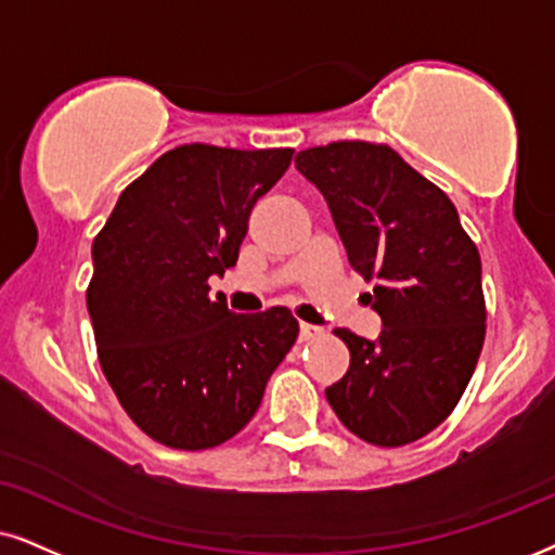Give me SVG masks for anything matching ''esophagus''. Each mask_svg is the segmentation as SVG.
Instances as JSON below:
<instances>
[{
    "label": "esophagus",
    "mask_w": 555,
    "mask_h": 555,
    "mask_svg": "<svg viewBox=\"0 0 555 555\" xmlns=\"http://www.w3.org/2000/svg\"><path fill=\"white\" fill-rule=\"evenodd\" d=\"M325 335V330L318 327V325H310V322H301L299 325V338L301 340H318Z\"/></svg>",
    "instance_id": "1"
}]
</instances>
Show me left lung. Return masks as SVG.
Masks as SVG:
<instances>
[{
    "mask_svg": "<svg viewBox=\"0 0 555 555\" xmlns=\"http://www.w3.org/2000/svg\"><path fill=\"white\" fill-rule=\"evenodd\" d=\"M297 168L327 199L353 271L374 282L384 322L378 340L333 330L350 366L327 402L371 446L420 440L455 410L487 335L476 243L443 189L389 145L338 140L301 151Z\"/></svg>",
    "mask_w": 555,
    "mask_h": 555,
    "instance_id": "1",
    "label": "left lung"
}]
</instances>
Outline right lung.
<instances>
[{
  "instance_id": "add662e5",
  "label": "right lung",
  "mask_w": 555,
  "mask_h": 555,
  "mask_svg": "<svg viewBox=\"0 0 555 555\" xmlns=\"http://www.w3.org/2000/svg\"><path fill=\"white\" fill-rule=\"evenodd\" d=\"M292 149L179 145L125 186L91 245L87 307L117 402L149 438L205 451L250 423L299 335L286 307L256 314L209 297L235 266L250 209Z\"/></svg>"
}]
</instances>
